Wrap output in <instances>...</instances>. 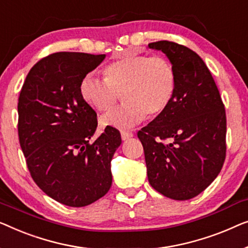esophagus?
Returning a JSON list of instances; mask_svg holds the SVG:
<instances>
[{
    "label": "esophagus",
    "mask_w": 248,
    "mask_h": 248,
    "mask_svg": "<svg viewBox=\"0 0 248 248\" xmlns=\"http://www.w3.org/2000/svg\"><path fill=\"white\" fill-rule=\"evenodd\" d=\"M134 134L130 131H125V130H121V138H123V140H127V139L131 138Z\"/></svg>",
    "instance_id": "34e87169"
}]
</instances>
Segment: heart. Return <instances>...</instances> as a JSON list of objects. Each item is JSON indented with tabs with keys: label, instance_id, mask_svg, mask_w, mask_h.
I'll return each instance as SVG.
<instances>
[{
	"label": "heart",
	"instance_id": "1",
	"mask_svg": "<svg viewBox=\"0 0 248 248\" xmlns=\"http://www.w3.org/2000/svg\"><path fill=\"white\" fill-rule=\"evenodd\" d=\"M103 79L92 73L79 83L85 103L107 112L120 100L124 104L102 117V124L128 129L148 117L162 114L172 102L176 90V72L163 56L123 54L102 69Z\"/></svg>",
	"mask_w": 248,
	"mask_h": 248
}]
</instances>
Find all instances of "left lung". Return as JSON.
Here are the masks:
<instances>
[{
  "instance_id": "obj_1",
  "label": "left lung",
  "mask_w": 248,
  "mask_h": 248,
  "mask_svg": "<svg viewBox=\"0 0 248 248\" xmlns=\"http://www.w3.org/2000/svg\"><path fill=\"white\" fill-rule=\"evenodd\" d=\"M162 50L176 72L169 108L138 131L151 186L167 198L189 200L210 186L226 158L225 106L200 56L173 41L148 45Z\"/></svg>"
}]
</instances>
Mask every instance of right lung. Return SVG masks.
Listing matches in <instances>:
<instances>
[{
  "label": "right lung",
  "mask_w": 248,
  "mask_h": 248,
  "mask_svg": "<svg viewBox=\"0 0 248 248\" xmlns=\"http://www.w3.org/2000/svg\"><path fill=\"white\" fill-rule=\"evenodd\" d=\"M106 55L62 51L41 58L28 73L18 102V134L30 175L54 200L85 207L112 184L111 159L121 144L107 127L96 140V112L79 83Z\"/></svg>",
  "instance_id": "obj_1"
}]
</instances>
